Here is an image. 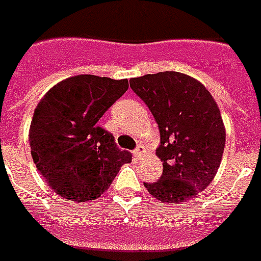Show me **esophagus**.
Returning a JSON list of instances; mask_svg holds the SVG:
<instances>
[{
  "label": "esophagus",
  "mask_w": 261,
  "mask_h": 261,
  "mask_svg": "<svg viewBox=\"0 0 261 261\" xmlns=\"http://www.w3.org/2000/svg\"><path fill=\"white\" fill-rule=\"evenodd\" d=\"M133 153H134L135 157H138L139 159V157L142 156V153H144V146H142V145H138V146L133 150Z\"/></svg>",
  "instance_id": "1"
}]
</instances>
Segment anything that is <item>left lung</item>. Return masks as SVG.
Here are the masks:
<instances>
[{
    "instance_id": "left-lung-1",
    "label": "left lung",
    "mask_w": 261,
    "mask_h": 261,
    "mask_svg": "<svg viewBox=\"0 0 261 261\" xmlns=\"http://www.w3.org/2000/svg\"><path fill=\"white\" fill-rule=\"evenodd\" d=\"M130 86L160 130L163 175L144 186L163 202L192 200L212 182L223 156L226 130L216 101L201 82L175 71L133 77Z\"/></svg>"
}]
</instances>
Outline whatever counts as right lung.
<instances>
[{
	"mask_svg": "<svg viewBox=\"0 0 261 261\" xmlns=\"http://www.w3.org/2000/svg\"><path fill=\"white\" fill-rule=\"evenodd\" d=\"M128 89V81L77 75L53 86L38 102L30 148L47 186L71 201L98 198L131 153L98 120Z\"/></svg>",
	"mask_w": 261,
	"mask_h": 261,
	"instance_id": "1",
	"label": "right lung"
}]
</instances>
